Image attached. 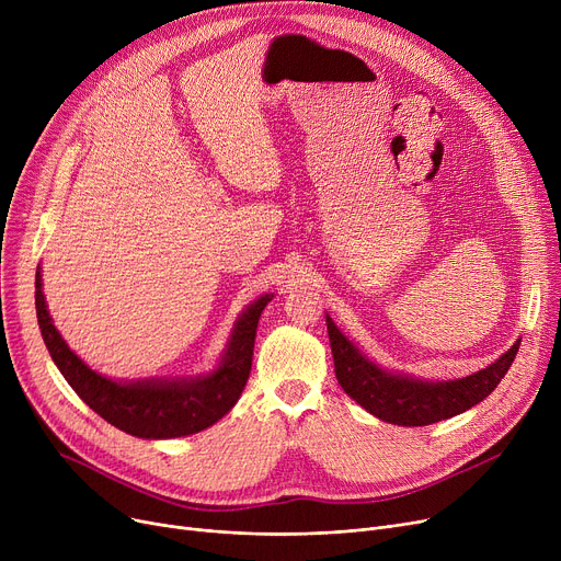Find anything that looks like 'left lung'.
Returning <instances> with one entry per match:
<instances>
[{"label":"left lung","instance_id":"1","mask_svg":"<svg viewBox=\"0 0 561 561\" xmlns=\"http://www.w3.org/2000/svg\"><path fill=\"white\" fill-rule=\"evenodd\" d=\"M328 332L334 355V370L343 391L377 419L421 427L453 419L482 402L503 379L516 357V341L495 364L453 381H423L381 370L352 345L328 316Z\"/></svg>","mask_w":561,"mask_h":561}]
</instances>
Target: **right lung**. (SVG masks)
I'll list each match as a JSON object with an SVG mask.
<instances>
[{
    "label": "right lung",
    "instance_id": "1",
    "mask_svg": "<svg viewBox=\"0 0 561 561\" xmlns=\"http://www.w3.org/2000/svg\"><path fill=\"white\" fill-rule=\"evenodd\" d=\"M41 271L36 273V316L43 341L54 364L68 379L75 393L113 427L140 438H174L202 432L218 423L241 398L252 370L254 336L261 311L271 296L256 300L236 322L229 350L211 375L199 379H159L121 385L88 368L66 345L51 325L41 288Z\"/></svg>",
    "mask_w": 561,
    "mask_h": 561
}]
</instances>
